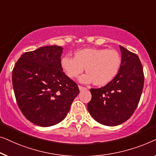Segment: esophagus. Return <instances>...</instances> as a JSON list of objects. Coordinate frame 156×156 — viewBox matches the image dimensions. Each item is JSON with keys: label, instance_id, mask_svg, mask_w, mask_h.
I'll return each mask as SVG.
<instances>
[{"label": "esophagus", "instance_id": "esophagus-1", "mask_svg": "<svg viewBox=\"0 0 156 156\" xmlns=\"http://www.w3.org/2000/svg\"><path fill=\"white\" fill-rule=\"evenodd\" d=\"M78 87H79V90H80V91H83V90H85L87 89L86 87H83V86H80V85H79Z\"/></svg>", "mask_w": 156, "mask_h": 156}]
</instances>
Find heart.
I'll use <instances>...</instances> for the list:
<instances>
[{
  "mask_svg": "<svg viewBox=\"0 0 156 156\" xmlns=\"http://www.w3.org/2000/svg\"><path fill=\"white\" fill-rule=\"evenodd\" d=\"M121 63V56L117 51L105 48H85L76 51L75 57L66 55L61 60V67L69 78L78 77L85 67L87 73L79 80L83 83L94 82L99 86L115 78Z\"/></svg>",
  "mask_w": 156,
  "mask_h": 156,
  "instance_id": "obj_1",
  "label": "heart"
}]
</instances>
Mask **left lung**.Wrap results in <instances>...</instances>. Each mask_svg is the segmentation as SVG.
I'll return each mask as SVG.
<instances>
[{
    "mask_svg": "<svg viewBox=\"0 0 156 156\" xmlns=\"http://www.w3.org/2000/svg\"><path fill=\"white\" fill-rule=\"evenodd\" d=\"M122 63L111 82L100 88H92L87 109L100 124L114 126L131 117L141 98L144 83L143 67L139 56L119 46Z\"/></svg>",
    "mask_w": 156,
    "mask_h": 156,
    "instance_id": "8db88e82",
    "label": "left lung"
}]
</instances>
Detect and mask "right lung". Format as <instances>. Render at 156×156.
<instances>
[{"mask_svg":"<svg viewBox=\"0 0 156 156\" xmlns=\"http://www.w3.org/2000/svg\"><path fill=\"white\" fill-rule=\"evenodd\" d=\"M62 52L56 45L25 52L13 69L12 87L19 108L37 126L61 122L79 93L77 84L63 72Z\"/></svg>","mask_w":156,"mask_h":156,"instance_id":"right-lung-1","label":"right lung"}]
</instances>
